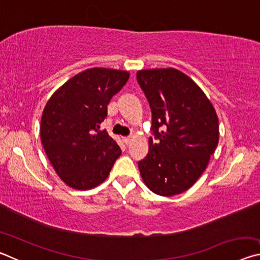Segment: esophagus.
Instances as JSON below:
<instances>
[{
	"instance_id": "obj_1",
	"label": "esophagus",
	"mask_w": 260,
	"mask_h": 260,
	"mask_svg": "<svg viewBox=\"0 0 260 260\" xmlns=\"http://www.w3.org/2000/svg\"><path fill=\"white\" fill-rule=\"evenodd\" d=\"M131 140H132L131 136H125V138H122V141H124V143H125V144H129Z\"/></svg>"
}]
</instances>
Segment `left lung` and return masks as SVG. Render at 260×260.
Instances as JSON below:
<instances>
[{
	"instance_id": "8db88e82",
	"label": "left lung",
	"mask_w": 260,
	"mask_h": 260,
	"mask_svg": "<svg viewBox=\"0 0 260 260\" xmlns=\"http://www.w3.org/2000/svg\"><path fill=\"white\" fill-rule=\"evenodd\" d=\"M136 79L150 105L153 135L148 155L138 162L141 177L157 195H178L197 181L218 146L217 113L179 70H141Z\"/></svg>"
}]
</instances>
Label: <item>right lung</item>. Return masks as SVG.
<instances>
[{
  "label": "right lung",
  "instance_id": "right-lung-1",
  "mask_svg": "<svg viewBox=\"0 0 260 260\" xmlns=\"http://www.w3.org/2000/svg\"><path fill=\"white\" fill-rule=\"evenodd\" d=\"M129 78L126 71L89 69L58 88L46 104L40 135L56 173L68 186L87 190L102 183L121 150L100 125L108 104Z\"/></svg>",
  "mask_w": 260,
  "mask_h": 260
}]
</instances>
